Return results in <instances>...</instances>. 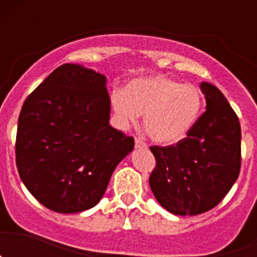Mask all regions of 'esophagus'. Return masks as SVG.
Returning <instances> with one entry per match:
<instances>
[{"label":"esophagus","mask_w":257,"mask_h":257,"mask_svg":"<svg viewBox=\"0 0 257 257\" xmlns=\"http://www.w3.org/2000/svg\"><path fill=\"white\" fill-rule=\"evenodd\" d=\"M135 148L136 149H147V144H145V143L143 142L142 139L136 138V139H135Z\"/></svg>","instance_id":"esophagus-1"}]
</instances>
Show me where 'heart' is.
<instances>
[{"label": "heart", "mask_w": 257, "mask_h": 257, "mask_svg": "<svg viewBox=\"0 0 257 257\" xmlns=\"http://www.w3.org/2000/svg\"><path fill=\"white\" fill-rule=\"evenodd\" d=\"M110 103L122 126L144 115V128L153 142L171 145L183 140L199 119L205 106L197 86L183 85L163 74L139 77L115 90Z\"/></svg>", "instance_id": "obj_1"}]
</instances>
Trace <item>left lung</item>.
I'll use <instances>...</instances> for the list:
<instances>
[{"instance_id":"left-lung-1","label":"left lung","mask_w":257,"mask_h":257,"mask_svg":"<svg viewBox=\"0 0 257 257\" xmlns=\"http://www.w3.org/2000/svg\"><path fill=\"white\" fill-rule=\"evenodd\" d=\"M206 112L187 138L169 147H151L156 169L149 178L154 197L163 208L193 216L219 205L240 170V124L216 86L199 85Z\"/></svg>"}]
</instances>
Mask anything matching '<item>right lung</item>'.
<instances>
[{"label":"right lung","instance_id":"add662e5","mask_svg":"<svg viewBox=\"0 0 257 257\" xmlns=\"http://www.w3.org/2000/svg\"><path fill=\"white\" fill-rule=\"evenodd\" d=\"M106 77L79 64L56 68L24 101L17 167L40 203L60 213L94 207L135 142L109 124Z\"/></svg>","mask_w":257,"mask_h":257}]
</instances>
